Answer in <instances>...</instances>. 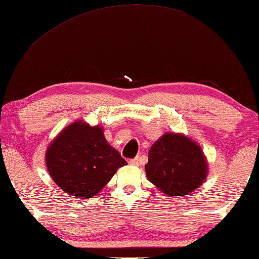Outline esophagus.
Returning a JSON list of instances; mask_svg holds the SVG:
<instances>
[{
	"label": "esophagus",
	"instance_id": "1",
	"mask_svg": "<svg viewBox=\"0 0 259 259\" xmlns=\"http://www.w3.org/2000/svg\"><path fill=\"white\" fill-rule=\"evenodd\" d=\"M128 162L130 164H133V166H139V164H140V157L136 156L134 159H131Z\"/></svg>",
	"mask_w": 259,
	"mask_h": 259
}]
</instances>
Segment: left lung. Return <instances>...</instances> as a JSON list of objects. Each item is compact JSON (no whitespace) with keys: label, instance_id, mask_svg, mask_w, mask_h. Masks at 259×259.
I'll return each mask as SVG.
<instances>
[{"label":"left lung","instance_id":"1","mask_svg":"<svg viewBox=\"0 0 259 259\" xmlns=\"http://www.w3.org/2000/svg\"><path fill=\"white\" fill-rule=\"evenodd\" d=\"M149 181L169 196L188 195L207 176V162L198 145L181 134L166 133L148 152L145 166Z\"/></svg>","mask_w":259,"mask_h":259}]
</instances>
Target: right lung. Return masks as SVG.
<instances>
[{"label": "right lung", "mask_w": 259, "mask_h": 259, "mask_svg": "<svg viewBox=\"0 0 259 259\" xmlns=\"http://www.w3.org/2000/svg\"><path fill=\"white\" fill-rule=\"evenodd\" d=\"M49 173L59 188L76 197L91 198L119 167L127 164L111 147L102 127L74 122L63 131L47 152Z\"/></svg>", "instance_id": "add662e5"}]
</instances>
